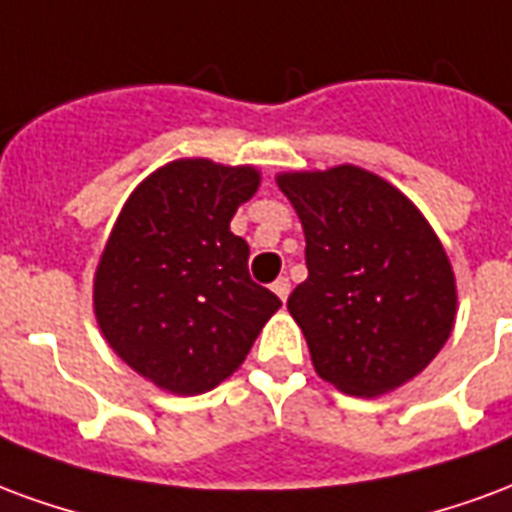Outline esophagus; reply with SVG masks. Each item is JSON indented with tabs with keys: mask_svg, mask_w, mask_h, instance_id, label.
<instances>
[{
	"mask_svg": "<svg viewBox=\"0 0 512 512\" xmlns=\"http://www.w3.org/2000/svg\"><path fill=\"white\" fill-rule=\"evenodd\" d=\"M272 292L286 302V297H289V292H292V283H289V278H278V281L272 283Z\"/></svg>",
	"mask_w": 512,
	"mask_h": 512,
	"instance_id": "obj_1",
	"label": "esophagus"
}]
</instances>
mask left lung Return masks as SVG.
<instances>
[{
  "label": "left lung",
  "instance_id": "8db88e82",
  "mask_svg": "<svg viewBox=\"0 0 512 512\" xmlns=\"http://www.w3.org/2000/svg\"><path fill=\"white\" fill-rule=\"evenodd\" d=\"M305 231L308 278L289 297L316 374L346 395L393 393L453 333L458 292L412 199L352 163L275 177Z\"/></svg>",
  "mask_w": 512,
  "mask_h": 512
}]
</instances>
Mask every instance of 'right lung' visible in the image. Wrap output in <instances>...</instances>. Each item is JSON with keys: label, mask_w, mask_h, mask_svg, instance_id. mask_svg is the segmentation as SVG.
<instances>
[{"label": "right lung", "mask_w": 512, "mask_h": 512, "mask_svg": "<svg viewBox=\"0 0 512 512\" xmlns=\"http://www.w3.org/2000/svg\"><path fill=\"white\" fill-rule=\"evenodd\" d=\"M259 185L256 166L171 160L138 182L108 234L92 281L100 333L166 393L229 379L281 308L251 281V248L229 229Z\"/></svg>", "instance_id": "obj_1"}]
</instances>
